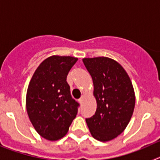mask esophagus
Segmentation results:
<instances>
[{
	"label": "esophagus",
	"mask_w": 160,
	"mask_h": 160,
	"mask_svg": "<svg viewBox=\"0 0 160 160\" xmlns=\"http://www.w3.org/2000/svg\"><path fill=\"white\" fill-rule=\"evenodd\" d=\"M84 98H85V95H82V97L80 98H79L78 99V101H79V102L81 103H82V102H83V99H84Z\"/></svg>",
	"instance_id": "obj_1"
}]
</instances>
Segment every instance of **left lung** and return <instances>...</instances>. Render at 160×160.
Instances as JSON below:
<instances>
[{"label": "left lung", "mask_w": 160, "mask_h": 160, "mask_svg": "<svg viewBox=\"0 0 160 160\" xmlns=\"http://www.w3.org/2000/svg\"><path fill=\"white\" fill-rule=\"evenodd\" d=\"M92 78L95 114L87 118L90 134L101 142L112 140L123 132L132 116L135 94L131 78L118 62L107 57L82 59Z\"/></svg>", "instance_id": "1"}]
</instances>
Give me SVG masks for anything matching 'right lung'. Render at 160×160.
<instances>
[{"instance_id":"add662e5","label":"right lung","mask_w":160,"mask_h":160,"mask_svg":"<svg viewBox=\"0 0 160 160\" xmlns=\"http://www.w3.org/2000/svg\"><path fill=\"white\" fill-rule=\"evenodd\" d=\"M77 61L71 56L47 58L37 68L28 86V116L37 132L47 140L63 138L77 115L79 104L72 98L66 82Z\"/></svg>"}]
</instances>
